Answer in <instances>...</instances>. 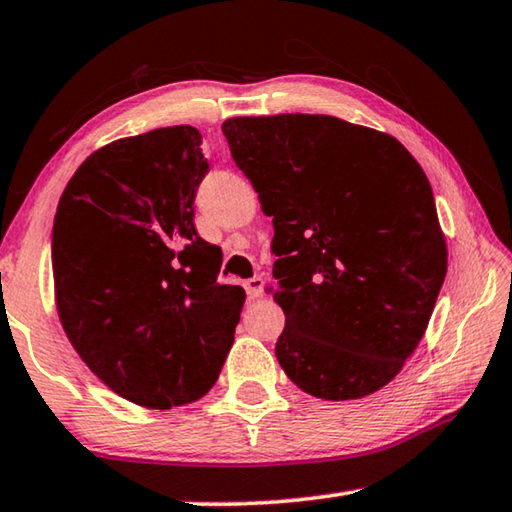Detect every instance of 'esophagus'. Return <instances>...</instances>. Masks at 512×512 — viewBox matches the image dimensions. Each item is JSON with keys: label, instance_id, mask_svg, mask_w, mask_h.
<instances>
[{"label": "esophagus", "instance_id": "esophagus-1", "mask_svg": "<svg viewBox=\"0 0 512 512\" xmlns=\"http://www.w3.org/2000/svg\"><path fill=\"white\" fill-rule=\"evenodd\" d=\"M244 289L248 293V298H259L264 293V280L262 277H250V280L244 282Z\"/></svg>", "mask_w": 512, "mask_h": 512}]
</instances>
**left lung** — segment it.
<instances>
[{
    "mask_svg": "<svg viewBox=\"0 0 512 512\" xmlns=\"http://www.w3.org/2000/svg\"><path fill=\"white\" fill-rule=\"evenodd\" d=\"M221 131L273 216L280 366L320 400L379 391L418 348L447 273L418 160L393 135L329 115L232 117Z\"/></svg>",
    "mask_w": 512,
    "mask_h": 512,
    "instance_id": "obj_1",
    "label": "left lung"
}]
</instances>
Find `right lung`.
I'll list each match as a JSON object with an SVG mask.
<instances>
[{"mask_svg": "<svg viewBox=\"0 0 512 512\" xmlns=\"http://www.w3.org/2000/svg\"><path fill=\"white\" fill-rule=\"evenodd\" d=\"M207 169L196 128H155L88 155L58 201L60 325L110 391L146 409L210 391L246 300L216 282L221 248L194 228Z\"/></svg>", "mask_w": 512, "mask_h": 512, "instance_id": "right-lung-1", "label": "right lung"}]
</instances>
